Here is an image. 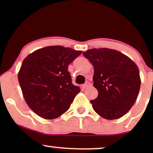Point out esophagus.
Segmentation results:
<instances>
[{
	"mask_svg": "<svg viewBox=\"0 0 153 153\" xmlns=\"http://www.w3.org/2000/svg\"><path fill=\"white\" fill-rule=\"evenodd\" d=\"M90 86H91V83H90V82H88V81H87V82H85L84 84H83V85H82V87L83 88H88V87H90Z\"/></svg>",
	"mask_w": 153,
	"mask_h": 153,
	"instance_id": "1",
	"label": "esophagus"
}]
</instances>
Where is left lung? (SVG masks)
I'll list each match as a JSON object with an SVG mask.
<instances>
[{
    "mask_svg": "<svg viewBox=\"0 0 153 153\" xmlns=\"http://www.w3.org/2000/svg\"><path fill=\"white\" fill-rule=\"evenodd\" d=\"M94 67L93 85L98 91L91 100L95 111L107 120L120 118L130 110L139 95V68L128 56L114 49H91L83 53Z\"/></svg>",
    "mask_w": 153,
    "mask_h": 153,
    "instance_id": "left-lung-1",
    "label": "left lung"
}]
</instances>
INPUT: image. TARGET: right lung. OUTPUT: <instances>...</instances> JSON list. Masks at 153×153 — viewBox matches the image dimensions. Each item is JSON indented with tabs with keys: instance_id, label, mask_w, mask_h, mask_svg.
I'll use <instances>...</instances> for the list:
<instances>
[{
	"instance_id": "right-lung-1",
	"label": "right lung",
	"mask_w": 153,
	"mask_h": 153,
	"mask_svg": "<svg viewBox=\"0 0 153 153\" xmlns=\"http://www.w3.org/2000/svg\"><path fill=\"white\" fill-rule=\"evenodd\" d=\"M81 53L62 46H49L23 60L18 80L25 101L37 116L55 119L70 107L81 89L72 84L68 65Z\"/></svg>"
}]
</instances>
